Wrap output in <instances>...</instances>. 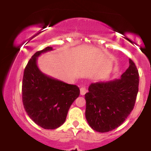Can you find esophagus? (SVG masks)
Segmentation results:
<instances>
[{"label":"esophagus","instance_id":"obj_1","mask_svg":"<svg viewBox=\"0 0 151 151\" xmlns=\"http://www.w3.org/2000/svg\"><path fill=\"white\" fill-rule=\"evenodd\" d=\"M86 93V86L84 85L81 86V87H80V94L81 95H84Z\"/></svg>","mask_w":151,"mask_h":151}]
</instances>
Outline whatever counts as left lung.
Masks as SVG:
<instances>
[{"mask_svg": "<svg viewBox=\"0 0 151 151\" xmlns=\"http://www.w3.org/2000/svg\"><path fill=\"white\" fill-rule=\"evenodd\" d=\"M129 68L121 78L92 83L85 93V116L91 129L109 132L121 125L132 111L138 91L139 74L130 59Z\"/></svg>", "mask_w": 151, "mask_h": 151, "instance_id": "left-lung-1", "label": "left lung"}]
</instances>
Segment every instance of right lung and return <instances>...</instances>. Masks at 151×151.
Masks as SVG:
<instances>
[{
    "label": "right lung",
    "instance_id": "right-lung-1",
    "mask_svg": "<svg viewBox=\"0 0 151 151\" xmlns=\"http://www.w3.org/2000/svg\"><path fill=\"white\" fill-rule=\"evenodd\" d=\"M52 50L47 47L32 55L24 70L22 84L25 111L45 129H55L65 123L70 106L80 92L77 86L47 77L38 69L37 57Z\"/></svg>",
    "mask_w": 151,
    "mask_h": 151
}]
</instances>
